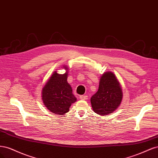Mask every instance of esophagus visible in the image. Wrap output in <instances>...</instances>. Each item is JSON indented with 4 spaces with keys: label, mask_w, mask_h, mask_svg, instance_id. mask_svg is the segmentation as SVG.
I'll list each match as a JSON object with an SVG mask.
<instances>
[{
    "label": "esophagus",
    "mask_w": 158,
    "mask_h": 158,
    "mask_svg": "<svg viewBox=\"0 0 158 158\" xmlns=\"http://www.w3.org/2000/svg\"><path fill=\"white\" fill-rule=\"evenodd\" d=\"M79 98L81 100H87L88 99V97H87V96H86V95H81V96H79Z\"/></svg>",
    "instance_id": "obj_1"
}]
</instances>
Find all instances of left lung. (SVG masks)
Returning <instances> with one entry per match:
<instances>
[{"label":"left lung","instance_id":"obj_1","mask_svg":"<svg viewBox=\"0 0 158 158\" xmlns=\"http://www.w3.org/2000/svg\"><path fill=\"white\" fill-rule=\"evenodd\" d=\"M123 98L120 83L114 73L105 72L101 76L98 90L90 98L93 111L100 115L113 113Z\"/></svg>","mask_w":158,"mask_h":158}]
</instances>
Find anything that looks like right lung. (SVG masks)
<instances>
[{"mask_svg": "<svg viewBox=\"0 0 158 158\" xmlns=\"http://www.w3.org/2000/svg\"><path fill=\"white\" fill-rule=\"evenodd\" d=\"M66 70L64 74L53 72L42 89V100L44 106L51 112L63 115L69 110L71 105L77 98L72 93V86L68 83V67L63 65Z\"/></svg>", "mask_w": 158, "mask_h": 158, "instance_id": "add662e5", "label": "right lung"}]
</instances>
